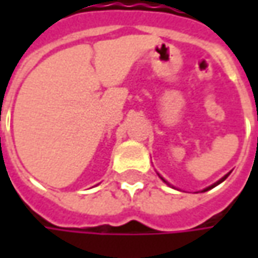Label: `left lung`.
<instances>
[{
	"label": "left lung",
	"mask_w": 258,
	"mask_h": 258,
	"mask_svg": "<svg viewBox=\"0 0 258 258\" xmlns=\"http://www.w3.org/2000/svg\"><path fill=\"white\" fill-rule=\"evenodd\" d=\"M228 175H230V173H227V175H225V176H223V178H221V179H220V181H217V182L215 183H213V185H211V186H208V188H205V189H204V192H205V191H208V189H211V188H214V186H217V185H218V183H221L224 181V179H225V178H227V176H228ZM161 179H162V181H164V182H166V181H165L164 178H162V176H161Z\"/></svg>",
	"instance_id": "obj_1"
}]
</instances>
